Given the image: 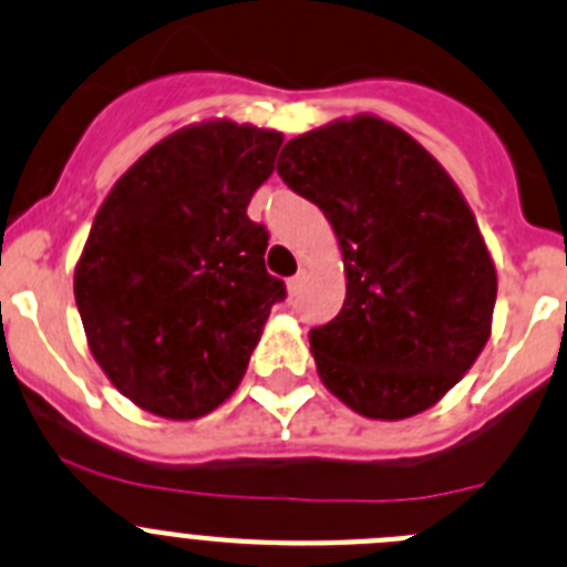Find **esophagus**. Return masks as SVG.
<instances>
[{"mask_svg": "<svg viewBox=\"0 0 567 567\" xmlns=\"http://www.w3.org/2000/svg\"><path fill=\"white\" fill-rule=\"evenodd\" d=\"M301 288H305V271H299V274H296V277L288 279V293H290V299H296V296L301 293Z\"/></svg>", "mask_w": 567, "mask_h": 567, "instance_id": "34e87169", "label": "esophagus"}]
</instances>
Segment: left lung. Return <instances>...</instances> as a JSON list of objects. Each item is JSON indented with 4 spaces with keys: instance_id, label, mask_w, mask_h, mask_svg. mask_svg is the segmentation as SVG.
Segmentation results:
<instances>
[{
    "instance_id": "8db88e82",
    "label": "left lung",
    "mask_w": 567,
    "mask_h": 567,
    "mask_svg": "<svg viewBox=\"0 0 567 567\" xmlns=\"http://www.w3.org/2000/svg\"><path fill=\"white\" fill-rule=\"evenodd\" d=\"M277 173L336 229L341 313L310 330L327 389L372 420L431 409L489 338L498 277L467 200L405 131L355 116L282 147Z\"/></svg>"
}]
</instances>
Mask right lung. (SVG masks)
<instances>
[{"instance_id": "1", "label": "right lung", "mask_w": 567, "mask_h": 567, "mask_svg": "<svg viewBox=\"0 0 567 567\" xmlns=\"http://www.w3.org/2000/svg\"><path fill=\"white\" fill-rule=\"evenodd\" d=\"M279 145L277 131L229 120L189 125L100 206L75 301L94 358L140 409L167 420L218 409L288 296L266 271V226L246 215Z\"/></svg>"}]
</instances>
